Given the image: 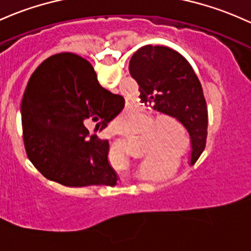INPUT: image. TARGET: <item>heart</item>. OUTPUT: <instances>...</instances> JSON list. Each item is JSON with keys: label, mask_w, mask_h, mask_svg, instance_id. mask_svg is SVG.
Here are the masks:
<instances>
[{"label": "heart", "mask_w": 251, "mask_h": 251, "mask_svg": "<svg viewBox=\"0 0 251 251\" xmlns=\"http://www.w3.org/2000/svg\"><path fill=\"white\" fill-rule=\"evenodd\" d=\"M136 116L133 112H126L115 123V129L120 133L130 135L133 133ZM152 122V118L150 117ZM150 136L157 141H145L144 158H148L142 169L148 172L163 171L164 163L160 157L171 154L172 150L177 155L184 154L187 151V135L183 126L174 118L159 120L151 130Z\"/></svg>", "instance_id": "b5f03b06"}]
</instances>
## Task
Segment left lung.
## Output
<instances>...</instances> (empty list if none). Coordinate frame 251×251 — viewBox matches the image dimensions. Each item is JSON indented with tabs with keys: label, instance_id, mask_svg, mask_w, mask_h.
<instances>
[{
	"label": "left lung",
	"instance_id": "obj_1",
	"mask_svg": "<svg viewBox=\"0 0 251 251\" xmlns=\"http://www.w3.org/2000/svg\"><path fill=\"white\" fill-rule=\"evenodd\" d=\"M129 72L139 85L141 103L176 118L190 136L194 163L206 146L207 104L189 62L168 47L145 45L131 56Z\"/></svg>",
	"mask_w": 251,
	"mask_h": 251
}]
</instances>
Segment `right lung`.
<instances>
[{
	"instance_id": "add662e5",
	"label": "right lung",
	"mask_w": 251,
	"mask_h": 251,
	"mask_svg": "<svg viewBox=\"0 0 251 251\" xmlns=\"http://www.w3.org/2000/svg\"><path fill=\"white\" fill-rule=\"evenodd\" d=\"M123 107V97L99 85L87 60L72 52L50 56L29 77L21 101L28 159L66 187H114L118 176L110 165L109 141L88 136L85 121L99 120L103 129Z\"/></svg>"
}]
</instances>
